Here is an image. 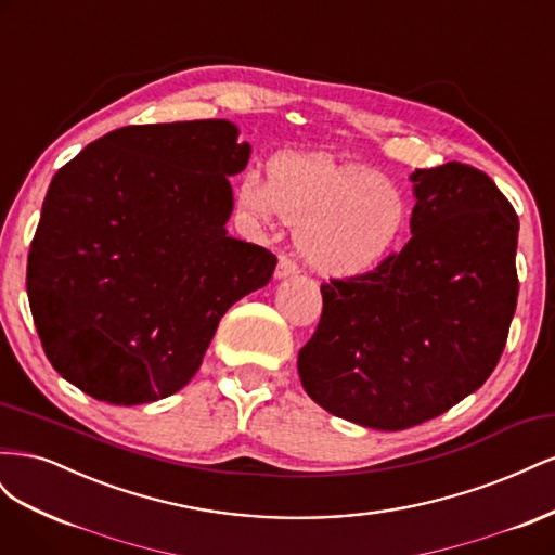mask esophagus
I'll list each match as a JSON object with an SVG mask.
<instances>
[{"label": "esophagus", "instance_id": "1", "mask_svg": "<svg viewBox=\"0 0 555 555\" xmlns=\"http://www.w3.org/2000/svg\"><path fill=\"white\" fill-rule=\"evenodd\" d=\"M296 273H298V263L287 255H280V261H278V268H275V278H289V275H296Z\"/></svg>", "mask_w": 555, "mask_h": 555}]
</instances>
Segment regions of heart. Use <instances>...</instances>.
Returning <instances> with one entry per match:
<instances>
[{
    "label": "heart",
    "mask_w": 555,
    "mask_h": 555,
    "mask_svg": "<svg viewBox=\"0 0 555 555\" xmlns=\"http://www.w3.org/2000/svg\"><path fill=\"white\" fill-rule=\"evenodd\" d=\"M238 196L249 212H278L294 224L300 257L328 278L384 261L410 215L396 182L328 155H282L268 166L266 182L247 173Z\"/></svg>",
    "instance_id": "obj_1"
}]
</instances>
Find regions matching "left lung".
<instances>
[{"label": "left lung", "instance_id": "left-lung-1", "mask_svg": "<svg viewBox=\"0 0 555 555\" xmlns=\"http://www.w3.org/2000/svg\"><path fill=\"white\" fill-rule=\"evenodd\" d=\"M412 238L373 271L322 284L324 310L298 375L326 412L402 430L489 379L516 310L518 215L483 171L412 173Z\"/></svg>", "mask_w": 555, "mask_h": 555}]
</instances>
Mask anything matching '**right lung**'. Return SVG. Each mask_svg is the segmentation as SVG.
I'll return each mask as SVG.
<instances>
[{"label":"right lung","mask_w":555,"mask_h":555,"mask_svg":"<svg viewBox=\"0 0 555 555\" xmlns=\"http://www.w3.org/2000/svg\"><path fill=\"white\" fill-rule=\"evenodd\" d=\"M249 145L227 120L129 125L66 162L29 245L27 296L55 371L111 405L180 391L224 312L278 257L231 238L229 176Z\"/></svg>","instance_id":"add662e5"}]
</instances>
